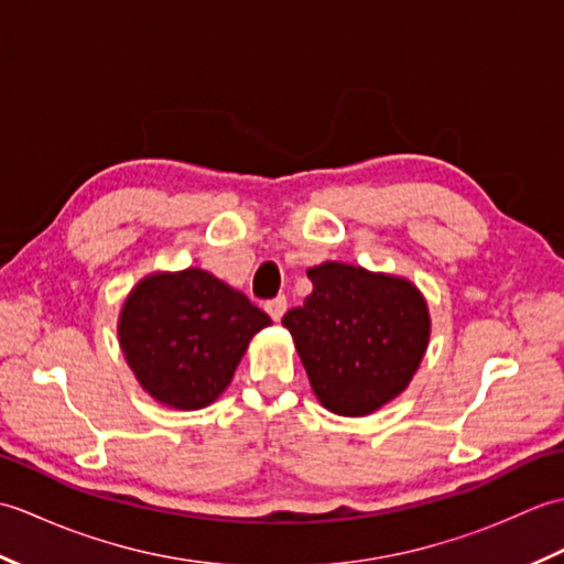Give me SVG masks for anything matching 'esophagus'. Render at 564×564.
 <instances>
[{"label": "esophagus", "mask_w": 564, "mask_h": 564, "mask_svg": "<svg viewBox=\"0 0 564 564\" xmlns=\"http://www.w3.org/2000/svg\"><path fill=\"white\" fill-rule=\"evenodd\" d=\"M285 310H289V301H285V295L273 297V301L267 303V313L271 315L273 322H279L285 315Z\"/></svg>", "instance_id": "1"}]
</instances>
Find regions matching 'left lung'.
<instances>
[{
  "mask_svg": "<svg viewBox=\"0 0 564 564\" xmlns=\"http://www.w3.org/2000/svg\"><path fill=\"white\" fill-rule=\"evenodd\" d=\"M313 293L283 315L317 400L364 416L410 386L429 344L422 293L398 275L327 261L307 271Z\"/></svg>",
  "mask_w": 564,
  "mask_h": 564,
  "instance_id": "8db88e82",
  "label": "left lung"
}]
</instances>
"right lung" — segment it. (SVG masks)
<instances>
[{
	"instance_id": "obj_1",
	"label": "right lung",
	"mask_w": 564,
	"mask_h": 564,
	"mask_svg": "<svg viewBox=\"0 0 564 564\" xmlns=\"http://www.w3.org/2000/svg\"><path fill=\"white\" fill-rule=\"evenodd\" d=\"M271 317L213 273L186 269L142 279L121 310L128 366L154 400L200 410L230 386L237 364Z\"/></svg>"
}]
</instances>
